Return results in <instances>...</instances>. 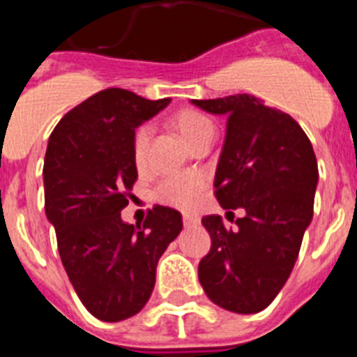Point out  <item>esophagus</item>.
I'll list each match as a JSON object with an SVG mask.
<instances>
[{"label": "esophagus", "mask_w": 357, "mask_h": 357, "mask_svg": "<svg viewBox=\"0 0 357 357\" xmlns=\"http://www.w3.org/2000/svg\"><path fill=\"white\" fill-rule=\"evenodd\" d=\"M200 223V220L195 216H184V227L185 229H191V227H197Z\"/></svg>", "instance_id": "1"}]
</instances>
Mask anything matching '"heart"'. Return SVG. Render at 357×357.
<instances>
[{
	"label": "heart",
	"instance_id": "1",
	"mask_svg": "<svg viewBox=\"0 0 357 357\" xmlns=\"http://www.w3.org/2000/svg\"><path fill=\"white\" fill-rule=\"evenodd\" d=\"M172 125L191 148L200 139L214 134L213 121L206 114L193 109H182L175 112L172 118ZM150 139L151 127L148 123L135 128L134 137H132V157H134L135 166H139V168L146 164ZM206 185L207 181L202 173H176V175H169L160 181L155 189V197L160 204L181 209L184 213H191L200 204Z\"/></svg>",
	"mask_w": 357,
	"mask_h": 357
}]
</instances>
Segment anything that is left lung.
<instances>
[{
  "mask_svg": "<svg viewBox=\"0 0 357 357\" xmlns=\"http://www.w3.org/2000/svg\"><path fill=\"white\" fill-rule=\"evenodd\" d=\"M227 116L214 188L223 209L245 211L236 229L222 216L202 223L211 236L198 279L211 301L239 314L259 313L286 284L313 220L318 164L301 125L250 94L193 100Z\"/></svg>",
  "mask_w": 357,
  "mask_h": 357,
  "instance_id": "left-lung-1",
  "label": "left lung"
}]
</instances>
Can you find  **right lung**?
Wrapping results in <instances>:
<instances>
[{
  "instance_id": "obj_1",
  "label": "right lung",
  "mask_w": 357,
  "mask_h": 357,
  "mask_svg": "<svg viewBox=\"0 0 357 357\" xmlns=\"http://www.w3.org/2000/svg\"><path fill=\"white\" fill-rule=\"evenodd\" d=\"M172 102L127 89L100 91L71 109L52 132L44 157V209L73 288L103 321H121L144 307L160 255L181 234L182 214L155 206L143 225L121 211L137 178L132 137Z\"/></svg>"
}]
</instances>
